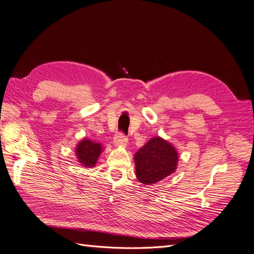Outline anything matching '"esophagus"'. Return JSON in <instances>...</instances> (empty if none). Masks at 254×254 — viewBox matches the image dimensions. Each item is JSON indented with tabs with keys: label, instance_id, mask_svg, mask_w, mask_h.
Returning a JSON list of instances; mask_svg holds the SVG:
<instances>
[{
	"label": "esophagus",
	"instance_id": "esophagus-1",
	"mask_svg": "<svg viewBox=\"0 0 254 254\" xmlns=\"http://www.w3.org/2000/svg\"><path fill=\"white\" fill-rule=\"evenodd\" d=\"M114 144H115V146L125 147L127 144V138L126 135H123L121 133L120 134H117L116 136H115V138H114Z\"/></svg>",
	"mask_w": 254,
	"mask_h": 254
}]
</instances>
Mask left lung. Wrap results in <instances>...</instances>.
<instances>
[{
  "label": "left lung",
  "mask_w": 254,
  "mask_h": 254,
  "mask_svg": "<svg viewBox=\"0 0 254 254\" xmlns=\"http://www.w3.org/2000/svg\"><path fill=\"white\" fill-rule=\"evenodd\" d=\"M137 180L145 185L156 184L175 172L179 154L175 147L159 136L152 137L134 156Z\"/></svg>",
  "instance_id": "8db88e82"
}]
</instances>
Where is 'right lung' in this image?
<instances>
[{"label":"right lung","mask_w":254,"mask_h":254,"mask_svg":"<svg viewBox=\"0 0 254 254\" xmlns=\"http://www.w3.org/2000/svg\"><path fill=\"white\" fill-rule=\"evenodd\" d=\"M102 151L103 146L99 143L84 138L76 145L75 155L82 167L92 168L96 164Z\"/></svg>","instance_id":"right-lung-1"}]
</instances>
